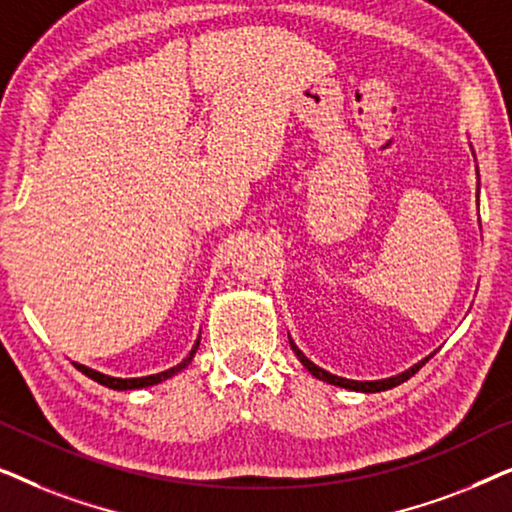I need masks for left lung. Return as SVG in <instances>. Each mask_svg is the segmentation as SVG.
Returning <instances> with one entry per match:
<instances>
[{"instance_id":"8db88e82","label":"left lung","mask_w":512,"mask_h":512,"mask_svg":"<svg viewBox=\"0 0 512 512\" xmlns=\"http://www.w3.org/2000/svg\"><path fill=\"white\" fill-rule=\"evenodd\" d=\"M291 340V338H289ZM291 347H293V352H296V356L300 359V363H303V366L310 370V373L314 375V377H319V380H324V382H328V384H335V387H345V389H352V391H366V394H375V391H384V389H391V387H398V384L401 382H405V380H410L412 375L417 373L419 368L424 366V361L422 363H417V366H412L410 370H405V373H401V375H396V377H389V380H377V382H356V380H345V377H338V375H331V373H326L324 368H319V366H314V363L307 359V356L300 352V349L293 345L291 342Z\"/></svg>"}]
</instances>
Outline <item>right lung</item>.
<instances>
[{"instance_id": "add662e5", "label": "right lung", "mask_w": 512, "mask_h": 512, "mask_svg": "<svg viewBox=\"0 0 512 512\" xmlns=\"http://www.w3.org/2000/svg\"><path fill=\"white\" fill-rule=\"evenodd\" d=\"M198 345H200V340L195 342V347L191 349V354H188L186 359L179 363V366H174V368H170V370H165V373L149 375V377H130V380H121V377H109V375H102V373H97V370H93V368H86V366H81V363H76V368H79L83 375H88L90 380L100 382V384H104V387H109V389H118V391H123V389H142V387H151V384H158V382H163V380H167V377H172L174 373H179L181 368H186L188 363H191L193 354L198 352Z\"/></svg>"}]
</instances>
